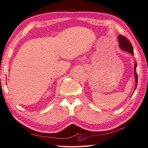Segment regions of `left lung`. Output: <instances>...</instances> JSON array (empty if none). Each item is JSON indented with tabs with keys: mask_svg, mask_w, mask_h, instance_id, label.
Returning a JSON list of instances; mask_svg holds the SVG:
<instances>
[{
	"mask_svg": "<svg viewBox=\"0 0 148 148\" xmlns=\"http://www.w3.org/2000/svg\"><path fill=\"white\" fill-rule=\"evenodd\" d=\"M118 41L119 42V47H120V49L122 50L126 51L127 52H129L130 53H131L132 56H134V52H133V46L132 45V44L130 42V41L128 40L125 38L124 36L122 35H119L118 36ZM136 66H137V63L135 64V71H134V74H135V88L134 91L133 92V94L134 92V91H135V89L136 88L137 86V83H138V76H137V73H136ZM132 94V95H133Z\"/></svg>",
	"mask_w": 148,
	"mask_h": 148,
	"instance_id": "left-lung-1",
	"label": "left lung"
}]
</instances>
